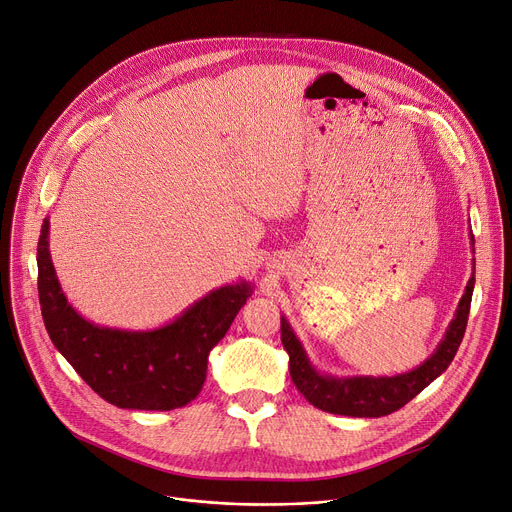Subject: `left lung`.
I'll list each match as a JSON object with an SVG mask.
<instances>
[{
	"label": "left lung",
	"mask_w": 512,
	"mask_h": 512,
	"mask_svg": "<svg viewBox=\"0 0 512 512\" xmlns=\"http://www.w3.org/2000/svg\"><path fill=\"white\" fill-rule=\"evenodd\" d=\"M470 243L474 253V235L470 232ZM476 261H472V277L468 280L449 327L439 341L437 349L421 365L396 376H333L320 371L308 357L302 341L294 333L292 324L282 314V343L290 357V376L298 392L316 408L357 418L386 416L418 392H423L433 380H437L453 361L457 347L466 333L474 284H476Z\"/></svg>",
	"instance_id": "obj_1"
}]
</instances>
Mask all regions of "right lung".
Wrapping results in <instances>:
<instances>
[{
	"label": "right lung",
	"instance_id": "1",
	"mask_svg": "<svg viewBox=\"0 0 512 512\" xmlns=\"http://www.w3.org/2000/svg\"><path fill=\"white\" fill-rule=\"evenodd\" d=\"M51 222L38 239V298L46 333L85 384L128 410H173L190 404L206 382L208 355L253 294L239 280L210 290L163 327L128 331L102 327L67 300L49 251Z\"/></svg>",
	"mask_w": 512,
	"mask_h": 512
}]
</instances>
